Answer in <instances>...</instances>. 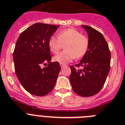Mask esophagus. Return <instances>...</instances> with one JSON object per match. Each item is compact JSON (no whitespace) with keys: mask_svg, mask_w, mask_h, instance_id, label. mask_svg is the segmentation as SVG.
<instances>
[{"mask_svg":"<svg viewBox=\"0 0 125 125\" xmlns=\"http://www.w3.org/2000/svg\"><path fill=\"white\" fill-rule=\"evenodd\" d=\"M60 66H61V67L62 68H63V67H65V65H64V64H60Z\"/></svg>","mask_w":125,"mask_h":125,"instance_id":"1","label":"esophagus"}]
</instances>
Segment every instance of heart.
<instances>
[{
	"label": "heart",
	"instance_id": "1",
	"mask_svg": "<svg viewBox=\"0 0 125 125\" xmlns=\"http://www.w3.org/2000/svg\"><path fill=\"white\" fill-rule=\"evenodd\" d=\"M89 39L75 29H67L58 33V37L52 36L48 41L51 52L56 54L65 45V51L60 53L54 57L55 62L60 64H67L76 58L85 55L89 48Z\"/></svg>",
	"mask_w": 125,
	"mask_h": 125
}]
</instances>
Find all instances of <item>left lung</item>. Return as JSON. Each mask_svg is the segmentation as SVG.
<instances>
[{"label": "left lung", "mask_w": 125, "mask_h": 125, "mask_svg": "<svg viewBox=\"0 0 125 125\" xmlns=\"http://www.w3.org/2000/svg\"><path fill=\"white\" fill-rule=\"evenodd\" d=\"M82 27L88 35L89 48L80 62L75 65L82 69L70 67L69 79L75 93L88 97L96 95L104 85L110 71L111 51L100 32L87 25Z\"/></svg>", "instance_id": "obj_1"}]
</instances>
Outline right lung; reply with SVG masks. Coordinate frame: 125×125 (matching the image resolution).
I'll return each mask as SVG.
<instances>
[{"label":"right lung","instance_id":"obj_1","mask_svg":"<svg viewBox=\"0 0 125 125\" xmlns=\"http://www.w3.org/2000/svg\"><path fill=\"white\" fill-rule=\"evenodd\" d=\"M59 27L37 23L21 33L13 53L14 69L19 81L27 92L42 96L52 91L56 84L60 65L51 62L48 41ZM48 66L43 69L42 64Z\"/></svg>","mask_w":125,"mask_h":125}]
</instances>
